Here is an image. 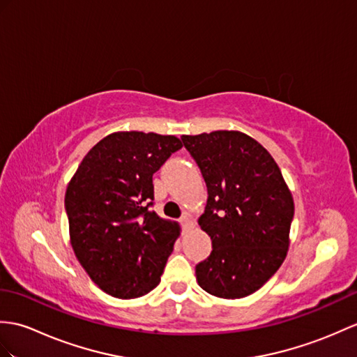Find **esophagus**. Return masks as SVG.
<instances>
[{"instance_id": "esophagus-1", "label": "esophagus", "mask_w": 357, "mask_h": 357, "mask_svg": "<svg viewBox=\"0 0 357 357\" xmlns=\"http://www.w3.org/2000/svg\"><path fill=\"white\" fill-rule=\"evenodd\" d=\"M181 225H182V229H184L185 233H188V231H192L195 228V220L190 214H184L181 219Z\"/></svg>"}]
</instances>
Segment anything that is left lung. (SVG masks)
<instances>
[{
	"label": "left lung",
	"instance_id": "left-lung-1",
	"mask_svg": "<svg viewBox=\"0 0 357 357\" xmlns=\"http://www.w3.org/2000/svg\"><path fill=\"white\" fill-rule=\"evenodd\" d=\"M206 184L201 229L213 251L196 266L205 292L236 300L254 294L284 261L294 197L275 160L238 130L182 135Z\"/></svg>",
	"mask_w": 357,
	"mask_h": 357
}]
</instances>
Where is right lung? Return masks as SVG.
<instances>
[{
  "label": "right lung",
  "instance_id": "add662e5",
  "mask_svg": "<svg viewBox=\"0 0 357 357\" xmlns=\"http://www.w3.org/2000/svg\"><path fill=\"white\" fill-rule=\"evenodd\" d=\"M181 147L175 135L114 132L91 149L68 182L73 251L107 295L130 300L160 284L181 228L151 210L152 176Z\"/></svg>",
  "mask_w": 357,
  "mask_h": 357
}]
</instances>
